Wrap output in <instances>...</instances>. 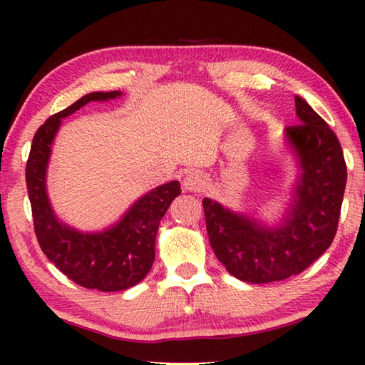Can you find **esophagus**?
<instances>
[{"label":"esophagus","mask_w":365,"mask_h":365,"mask_svg":"<svg viewBox=\"0 0 365 365\" xmlns=\"http://www.w3.org/2000/svg\"><path fill=\"white\" fill-rule=\"evenodd\" d=\"M206 183H207V178L202 172H191V174L185 177L183 187L185 190L193 191V193H200L201 190L206 188Z\"/></svg>","instance_id":"1"}]
</instances>
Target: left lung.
I'll return each mask as SVG.
<instances>
[{
  "instance_id": "obj_1",
  "label": "left lung",
  "mask_w": 365,
  "mask_h": 365,
  "mask_svg": "<svg viewBox=\"0 0 365 365\" xmlns=\"http://www.w3.org/2000/svg\"><path fill=\"white\" fill-rule=\"evenodd\" d=\"M298 125L285 128L302 174L280 225L267 227L205 197L209 243L238 280L270 283L298 275L324 255L335 238L346 188L341 145L327 122L294 96Z\"/></svg>"
}]
</instances>
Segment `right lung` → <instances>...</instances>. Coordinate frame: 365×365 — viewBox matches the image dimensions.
<instances>
[{
    "label": "right lung",
    "instance_id": "add662e5",
    "mask_svg": "<svg viewBox=\"0 0 365 365\" xmlns=\"http://www.w3.org/2000/svg\"><path fill=\"white\" fill-rule=\"evenodd\" d=\"M120 91H93L46 119L36 130L26 168L34 228L41 251L77 285L100 292H122L145 279L154 262L159 222L180 195L177 180L151 190L108 230L83 233L59 222L46 195V168L61 119L90 101H108Z\"/></svg>",
    "mask_w": 365,
    "mask_h": 365
}]
</instances>
